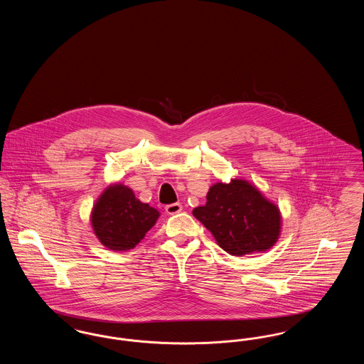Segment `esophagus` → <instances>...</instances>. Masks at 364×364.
Segmentation results:
<instances>
[{"label": "esophagus", "mask_w": 364, "mask_h": 364, "mask_svg": "<svg viewBox=\"0 0 364 364\" xmlns=\"http://www.w3.org/2000/svg\"><path fill=\"white\" fill-rule=\"evenodd\" d=\"M181 210H183V205H181V203H172V205L165 206V211H166V214H169V215H174V214L180 213Z\"/></svg>", "instance_id": "34e87169"}]
</instances>
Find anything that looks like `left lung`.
Here are the masks:
<instances>
[{
    "mask_svg": "<svg viewBox=\"0 0 364 364\" xmlns=\"http://www.w3.org/2000/svg\"><path fill=\"white\" fill-rule=\"evenodd\" d=\"M192 214L217 244L235 257L267 251L281 235L279 208L244 178L213 184L206 205L193 208Z\"/></svg>",
    "mask_w": 364,
    "mask_h": 364,
    "instance_id": "1",
    "label": "left lung"
}]
</instances>
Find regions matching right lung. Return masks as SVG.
Here are the masks:
<instances>
[{"instance_id":"1","label":"right lung","mask_w":364,"mask_h":364,"mask_svg":"<svg viewBox=\"0 0 364 364\" xmlns=\"http://www.w3.org/2000/svg\"><path fill=\"white\" fill-rule=\"evenodd\" d=\"M159 211L140 202L122 183L110 184L95 200L90 221L97 239L113 251H128L156 225Z\"/></svg>"}]
</instances>
